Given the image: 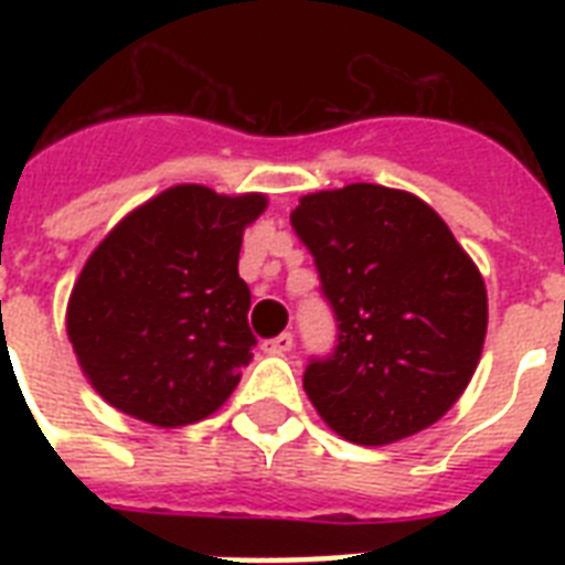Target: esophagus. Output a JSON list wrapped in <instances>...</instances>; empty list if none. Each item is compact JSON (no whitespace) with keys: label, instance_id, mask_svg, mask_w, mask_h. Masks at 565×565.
<instances>
[{"label":"esophagus","instance_id":"1","mask_svg":"<svg viewBox=\"0 0 565 565\" xmlns=\"http://www.w3.org/2000/svg\"><path fill=\"white\" fill-rule=\"evenodd\" d=\"M292 349V334H278L275 340H266L264 352L266 354H287Z\"/></svg>","mask_w":565,"mask_h":565}]
</instances>
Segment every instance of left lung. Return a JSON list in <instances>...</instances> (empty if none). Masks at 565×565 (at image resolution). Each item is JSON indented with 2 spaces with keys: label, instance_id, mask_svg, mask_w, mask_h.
Segmentation results:
<instances>
[{
  "label": "left lung",
  "instance_id": "obj_1",
  "mask_svg": "<svg viewBox=\"0 0 565 565\" xmlns=\"http://www.w3.org/2000/svg\"><path fill=\"white\" fill-rule=\"evenodd\" d=\"M334 308V354L313 358L305 393L331 430L386 446L443 419L463 395L487 337V287L419 195L349 184L290 213Z\"/></svg>",
  "mask_w": 565,
  "mask_h": 565
}]
</instances>
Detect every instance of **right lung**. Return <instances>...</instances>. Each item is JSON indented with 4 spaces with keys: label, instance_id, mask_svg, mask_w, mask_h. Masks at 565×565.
Listing matches in <instances>:
<instances>
[{
    "label": "right lung",
    "instance_id": "add662e5",
    "mask_svg": "<svg viewBox=\"0 0 565 565\" xmlns=\"http://www.w3.org/2000/svg\"><path fill=\"white\" fill-rule=\"evenodd\" d=\"M264 211V193L175 184L128 213L87 257L66 334L110 407L181 428L234 393L255 345L239 246Z\"/></svg>",
    "mask_w": 565,
    "mask_h": 565
}]
</instances>
